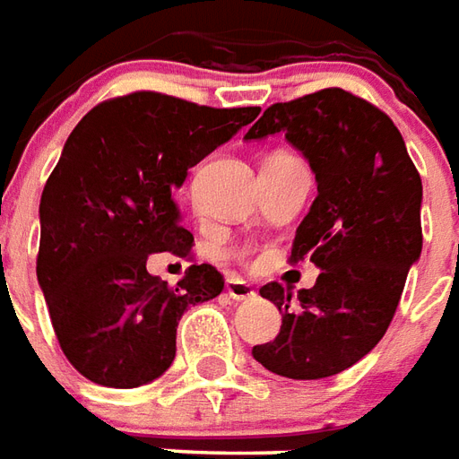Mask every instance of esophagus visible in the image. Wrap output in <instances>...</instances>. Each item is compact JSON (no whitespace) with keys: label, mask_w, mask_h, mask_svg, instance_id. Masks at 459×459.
Masks as SVG:
<instances>
[{"label":"esophagus","mask_w":459,"mask_h":459,"mask_svg":"<svg viewBox=\"0 0 459 459\" xmlns=\"http://www.w3.org/2000/svg\"><path fill=\"white\" fill-rule=\"evenodd\" d=\"M226 291H229L230 299H236V301H250V299H255V290L247 284V281L238 280V277H230L229 281H226Z\"/></svg>","instance_id":"esophagus-1"}]
</instances>
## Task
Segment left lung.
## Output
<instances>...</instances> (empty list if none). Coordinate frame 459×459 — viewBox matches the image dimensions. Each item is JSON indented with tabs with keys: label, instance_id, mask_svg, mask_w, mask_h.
I'll use <instances>...</instances> for the list:
<instances>
[{
	"label": "left lung",
	"instance_id": "left-lung-1",
	"mask_svg": "<svg viewBox=\"0 0 459 459\" xmlns=\"http://www.w3.org/2000/svg\"><path fill=\"white\" fill-rule=\"evenodd\" d=\"M274 134L316 175L318 195L290 260L308 257L321 274L297 297L280 281L260 290L281 311V328L253 358L280 377L324 379L365 358L392 324L423 247V186L392 118L338 87L264 108L246 141Z\"/></svg>",
	"mask_w": 459,
	"mask_h": 459
}]
</instances>
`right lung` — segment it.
Returning <instances> with one entry per match:
<instances>
[{"label": "right lung", "mask_w": 459, "mask_h": 459, "mask_svg": "<svg viewBox=\"0 0 459 459\" xmlns=\"http://www.w3.org/2000/svg\"><path fill=\"white\" fill-rule=\"evenodd\" d=\"M257 114L134 91L74 126L40 196L36 274L57 342L90 382L158 379L175 359L182 314L221 294L212 264H192L178 287L145 264L152 253L189 255L195 238L172 192Z\"/></svg>", "instance_id": "add662e5"}]
</instances>
